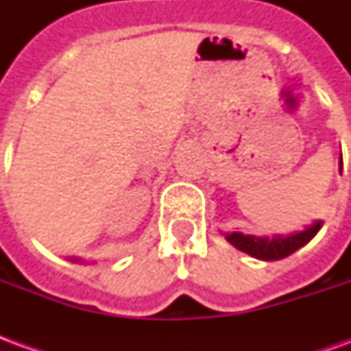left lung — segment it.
Masks as SVG:
<instances>
[{
	"label": "left lung",
	"mask_w": 351,
	"mask_h": 351,
	"mask_svg": "<svg viewBox=\"0 0 351 351\" xmlns=\"http://www.w3.org/2000/svg\"><path fill=\"white\" fill-rule=\"evenodd\" d=\"M339 171L342 173V154H340ZM324 221L316 220L310 223L302 231H295L289 235H274V237H256L244 235L243 231H231V233H221L226 237L229 244H233L237 250L248 254L252 258L261 259V261H278L287 256H291L293 252L302 248L304 244H308L317 231L322 229Z\"/></svg>",
	"instance_id": "obj_1"
}]
</instances>
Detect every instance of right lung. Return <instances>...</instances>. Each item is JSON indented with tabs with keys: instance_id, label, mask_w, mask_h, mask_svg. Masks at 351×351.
Wrapping results in <instances>:
<instances>
[{
	"instance_id": "obj_1",
	"label": "right lung",
	"mask_w": 351,
	"mask_h": 351,
	"mask_svg": "<svg viewBox=\"0 0 351 351\" xmlns=\"http://www.w3.org/2000/svg\"><path fill=\"white\" fill-rule=\"evenodd\" d=\"M71 261H75V263H84V259H79V258H69Z\"/></svg>"
}]
</instances>
